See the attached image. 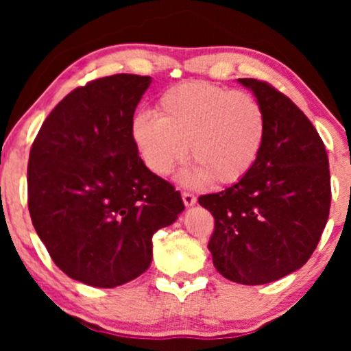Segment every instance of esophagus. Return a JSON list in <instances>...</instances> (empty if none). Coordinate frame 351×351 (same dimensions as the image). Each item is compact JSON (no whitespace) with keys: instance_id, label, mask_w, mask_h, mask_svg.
<instances>
[{"instance_id":"1","label":"esophagus","mask_w":351,"mask_h":351,"mask_svg":"<svg viewBox=\"0 0 351 351\" xmlns=\"http://www.w3.org/2000/svg\"><path fill=\"white\" fill-rule=\"evenodd\" d=\"M181 198H183V203L186 208L195 206L196 204V196L191 195V193H183V195H181Z\"/></svg>"}]
</instances>
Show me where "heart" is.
Listing matches in <instances>:
<instances>
[{
	"label": "heart",
	"instance_id": "obj_1",
	"mask_svg": "<svg viewBox=\"0 0 351 351\" xmlns=\"http://www.w3.org/2000/svg\"><path fill=\"white\" fill-rule=\"evenodd\" d=\"M132 140L143 163L168 176L189 156L186 184L237 183L252 170L267 136L263 106L245 92L208 82H184L158 100V115L140 112L132 120Z\"/></svg>",
	"mask_w": 351,
	"mask_h": 351
}]
</instances>
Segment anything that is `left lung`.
<instances>
[{
  "instance_id": "1",
  "label": "left lung",
  "mask_w": 351,
  "mask_h": 351,
  "mask_svg": "<svg viewBox=\"0 0 351 351\" xmlns=\"http://www.w3.org/2000/svg\"><path fill=\"white\" fill-rule=\"evenodd\" d=\"M267 117L259 160L243 180L199 204L215 216L208 249L216 271L244 285L279 280L315 251L330 213L325 145L291 99L257 79H237Z\"/></svg>"
}]
</instances>
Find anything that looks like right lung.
<instances>
[{
	"label": "right lung",
	"instance_id": "1",
	"mask_svg": "<svg viewBox=\"0 0 351 351\" xmlns=\"http://www.w3.org/2000/svg\"><path fill=\"white\" fill-rule=\"evenodd\" d=\"M152 84L117 74L66 95L44 120L27 163L39 239L71 279L112 289L152 264V237L183 213L181 196L145 167L132 120Z\"/></svg>",
	"mask_w": 351,
	"mask_h": 351
}]
</instances>
